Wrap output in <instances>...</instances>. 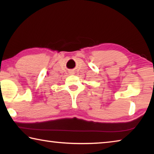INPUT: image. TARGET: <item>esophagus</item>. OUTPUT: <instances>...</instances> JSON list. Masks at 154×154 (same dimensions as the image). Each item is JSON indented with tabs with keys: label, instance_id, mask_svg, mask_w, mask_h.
<instances>
[{
	"label": "esophagus",
	"instance_id": "obj_1",
	"mask_svg": "<svg viewBox=\"0 0 154 154\" xmlns=\"http://www.w3.org/2000/svg\"><path fill=\"white\" fill-rule=\"evenodd\" d=\"M70 73H71V74H73V71H71V72H70Z\"/></svg>",
	"mask_w": 154,
	"mask_h": 154
}]
</instances>
